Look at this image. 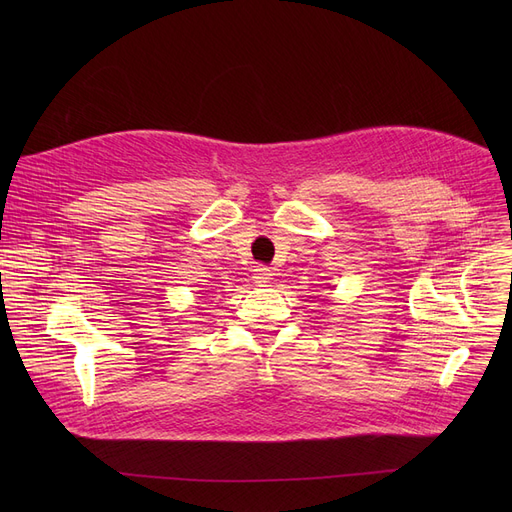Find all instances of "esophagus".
Masks as SVG:
<instances>
[{
	"instance_id": "34e87169",
	"label": "esophagus",
	"mask_w": 512,
	"mask_h": 512,
	"mask_svg": "<svg viewBox=\"0 0 512 512\" xmlns=\"http://www.w3.org/2000/svg\"><path fill=\"white\" fill-rule=\"evenodd\" d=\"M272 270L267 265H255V270H253V280H255V284H259V286H263V284H267L272 280Z\"/></svg>"
}]
</instances>
